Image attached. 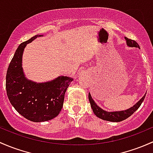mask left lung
<instances>
[{
	"instance_id": "obj_1",
	"label": "left lung",
	"mask_w": 153,
	"mask_h": 153,
	"mask_svg": "<svg viewBox=\"0 0 153 153\" xmlns=\"http://www.w3.org/2000/svg\"><path fill=\"white\" fill-rule=\"evenodd\" d=\"M125 40H126L127 45L129 46V47L132 48H140L139 45H138V43L136 41L133 39H130L125 37ZM146 94H144V97H143L138 102H136L133 107L127 109L125 111H113V112H108L106 111L103 110L101 108H100L97 104L95 103V102L94 101V100L91 97L90 93H89V100L90 104H91V107L92 108L93 112L94 114L97 116L99 118L102 119L103 120H106V121H110V122H114V123H118V122H121L123 120H126L127 118H128L129 117L133 114L142 103L143 100L145 98Z\"/></svg>"
}]
</instances>
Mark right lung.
<instances>
[{
    "label": "right lung",
    "instance_id": "obj_1",
    "mask_svg": "<svg viewBox=\"0 0 153 153\" xmlns=\"http://www.w3.org/2000/svg\"><path fill=\"white\" fill-rule=\"evenodd\" d=\"M39 36L36 35L21 43L8 67L6 89L8 98L16 111L22 117L35 123L55 118L63 107L64 94L72 78L59 76L45 83H36L25 77L22 67L24 48Z\"/></svg>",
    "mask_w": 153,
    "mask_h": 153
}]
</instances>
